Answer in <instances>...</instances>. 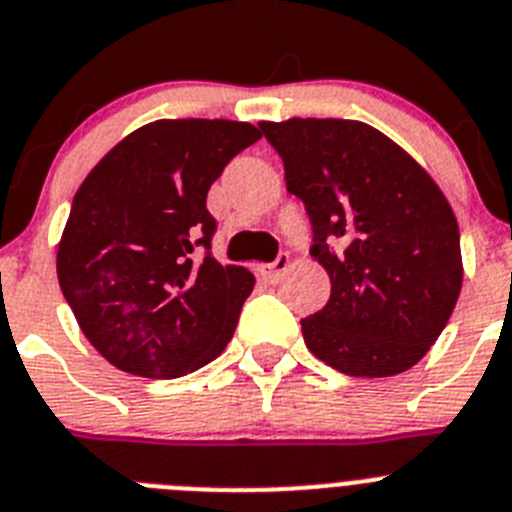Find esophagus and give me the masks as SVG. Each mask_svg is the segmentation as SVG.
Returning <instances> with one entry per match:
<instances>
[{
  "instance_id": "obj_1",
  "label": "esophagus",
  "mask_w": 512,
  "mask_h": 512,
  "mask_svg": "<svg viewBox=\"0 0 512 512\" xmlns=\"http://www.w3.org/2000/svg\"><path fill=\"white\" fill-rule=\"evenodd\" d=\"M288 265H291V260H288V255H278L273 262H270V265H262L260 273L265 275V278H268L270 283H278V281H281V278H283V275H286Z\"/></svg>"
}]
</instances>
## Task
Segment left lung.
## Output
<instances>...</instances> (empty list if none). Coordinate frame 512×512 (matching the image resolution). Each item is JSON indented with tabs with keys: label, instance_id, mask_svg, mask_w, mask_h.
I'll return each instance as SVG.
<instances>
[{
	"label": "left lung",
	"instance_id": "8db88e82",
	"mask_svg": "<svg viewBox=\"0 0 512 512\" xmlns=\"http://www.w3.org/2000/svg\"><path fill=\"white\" fill-rule=\"evenodd\" d=\"M304 201L330 301L301 319L306 348L348 376H394L438 340L461 293L459 224L433 177L361 121L260 123Z\"/></svg>",
	"mask_w": 512,
	"mask_h": 512
}]
</instances>
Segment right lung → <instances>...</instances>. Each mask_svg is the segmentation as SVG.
Returning a JSON list of instances; mask_svg holds the SVG:
<instances>
[{
  "label": "right lung",
  "mask_w": 512,
  "mask_h": 512,
  "mask_svg": "<svg viewBox=\"0 0 512 512\" xmlns=\"http://www.w3.org/2000/svg\"><path fill=\"white\" fill-rule=\"evenodd\" d=\"M257 139L239 121H154L77 190L56 273L84 337L115 368L177 379L224 353L255 275L213 260L206 195Z\"/></svg>",
  "instance_id": "1"
}]
</instances>
